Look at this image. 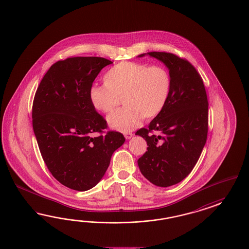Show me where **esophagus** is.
I'll use <instances>...</instances> for the list:
<instances>
[{
  "mask_svg": "<svg viewBox=\"0 0 249 249\" xmlns=\"http://www.w3.org/2000/svg\"><path fill=\"white\" fill-rule=\"evenodd\" d=\"M132 137H133V133H131V132L124 133V138H126V139H130Z\"/></svg>",
  "mask_w": 249,
  "mask_h": 249,
  "instance_id": "1",
  "label": "esophagus"
}]
</instances>
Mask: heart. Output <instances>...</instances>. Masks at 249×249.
I'll use <instances>...</instances> for the list:
<instances>
[{
    "instance_id": "b5f03b06",
    "label": "heart",
    "mask_w": 249,
    "mask_h": 249,
    "mask_svg": "<svg viewBox=\"0 0 249 249\" xmlns=\"http://www.w3.org/2000/svg\"><path fill=\"white\" fill-rule=\"evenodd\" d=\"M104 85H93L89 101L94 109L111 112L123 98L124 107L111 113V128L129 132L143 120L156 117L163 110L172 89V77L161 65L122 62L103 77Z\"/></svg>"
}]
</instances>
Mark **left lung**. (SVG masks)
<instances>
[{
	"mask_svg": "<svg viewBox=\"0 0 249 249\" xmlns=\"http://www.w3.org/2000/svg\"><path fill=\"white\" fill-rule=\"evenodd\" d=\"M147 54L168 67L172 89L163 110L136 133L148 146L138 164L150 183L167 187L184 180L200 157L208 136L209 102L200 74L187 60L171 53Z\"/></svg>",
	"mask_w": 249,
	"mask_h": 249,
	"instance_id": "1",
	"label": "left lung"
}]
</instances>
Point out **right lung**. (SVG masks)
Segmentation results:
<instances>
[{"label": "right lung", "mask_w": 249, "mask_h": 249, "mask_svg": "<svg viewBox=\"0 0 249 249\" xmlns=\"http://www.w3.org/2000/svg\"><path fill=\"white\" fill-rule=\"evenodd\" d=\"M102 57H69L52 65L37 87L32 124L42 159L62 184L86 191L98 184L112 153L125 138L108 131L107 122L93 108L89 89L103 67Z\"/></svg>", "instance_id": "right-lung-1"}]
</instances>
